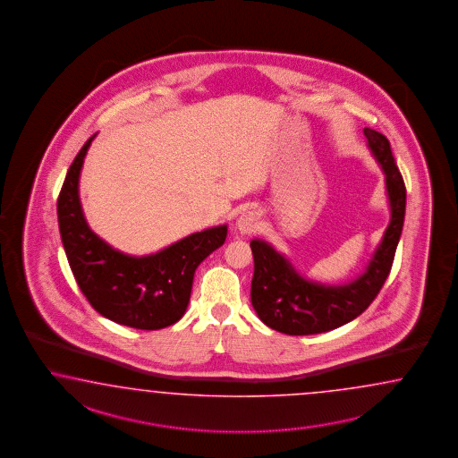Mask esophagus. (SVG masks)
<instances>
[{"label": "esophagus", "mask_w": 458, "mask_h": 458, "mask_svg": "<svg viewBox=\"0 0 458 458\" xmlns=\"http://www.w3.org/2000/svg\"><path fill=\"white\" fill-rule=\"evenodd\" d=\"M259 223H260V215L257 211H245L236 220V226L242 233H253L259 228Z\"/></svg>", "instance_id": "obj_1"}]
</instances>
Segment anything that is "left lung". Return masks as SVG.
I'll return each instance as SVG.
<instances>
[{"instance_id":"left-lung-1","label":"left lung","mask_w":458,"mask_h":458,"mask_svg":"<svg viewBox=\"0 0 458 458\" xmlns=\"http://www.w3.org/2000/svg\"><path fill=\"white\" fill-rule=\"evenodd\" d=\"M363 133L373 157L382 165L392 210L390 225L367 272L355 282L340 286L313 284L300 276L268 243L250 242L255 261L251 305L261 322L280 334H323L352 322L370 307L392 270L403 228L407 190L386 136L370 128H365Z\"/></svg>"}]
</instances>
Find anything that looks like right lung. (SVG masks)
Here are the masks:
<instances>
[{
    "mask_svg": "<svg viewBox=\"0 0 458 458\" xmlns=\"http://www.w3.org/2000/svg\"><path fill=\"white\" fill-rule=\"evenodd\" d=\"M95 136L76 155L56 205L74 280L89 305L112 322L140 330L170 327L185 315L198 265L222 247L228 228L198 232L140 259L113 250L89 230L78 197V178Z\"/></svg>",
    "mask_w": 458,
    "mask_h": 458,
    "instance_id": "obj_1",
    "label": "right lung"
}]
</instances>
